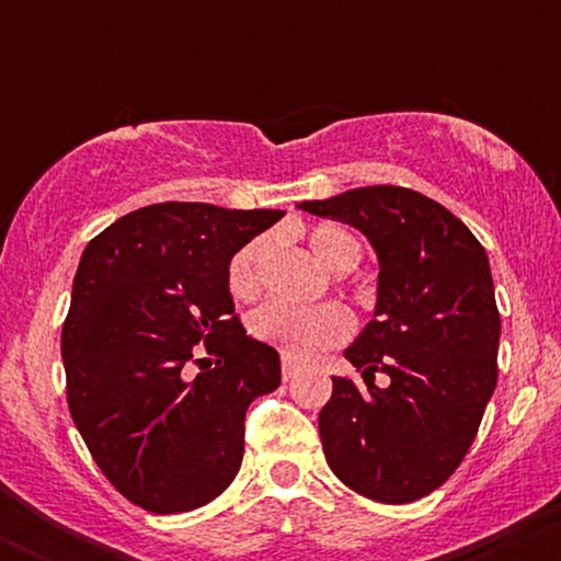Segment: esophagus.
<instances>
[{"mask_svg": "<svg viewBox=\"0 0 561 561\" xmlns=\"http://www.w3.org/2000/svg\"><path fill=\"white\" fill-rule=\"evenodd\" d=\"M300 371V364L295 362V358H289V356H282V379H293L295 375H298Z\"/></svg>", "mask_w": 561, "mask_h": 561, "instance_id": "obj_1", "label": "esophagus"}]
</instances>
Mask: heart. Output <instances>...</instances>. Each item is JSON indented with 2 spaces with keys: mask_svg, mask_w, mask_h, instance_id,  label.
<instances>
[{
  "mask_svg": "<svg viewBox=\"0 0 561 561\" xmlns=\"http://www.w3.org/2000/svg\"><path fill=\"white\" fill-rule=\"evenodd\" d=\"M313 255L334 272H347L362 259V244L351 231L321 224L308 234ZM266 242L253 240L237 250L229 261L227 285L237 300H253L261 293V255ZM250 332L261 343L274 345L289 358H311L324 347L345 343L353 332V319L345 308L332 306H293L272 300L250 317Z\"/></svg>",
  "mask_w": 561,
  "mask_h": 561,
  "instance_id": "1",
  "label": "heart"
}]
</instances>
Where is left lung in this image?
Wrapping results in <instances>:
<instances>
[{
    "instance_id": "1",
    "label": "left lung",
    "mask_w": 561,
    "mask_h": 561,
    "mask_svg": "<svg viewBox=\"0 0 561 561\" xmlns=\"http://www.w3.org/2000/svg\"><path fill=\"white\" fill-rule=\"evenodd\" d=\"M300 208L364 231L379 259L375 319L345 351L364 382L332 377L319 414L327 465L379 504L420 501L465 461L499 379L485 248L405 186H358Z\"/></svg>"
}]
</instances>
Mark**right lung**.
Segmentation results:
<instances>
[{
	"label": "right lung",
	"instance_id": "add662e5",
	"mask_svg": "<svg viewBox=\"0 0 561 561\" xmlns=\"http://www.w3.org/2000/svg\"><path fill=\"white\" fill-rule=\"evenodd\" d=\"M282 216L158 203L83 250L60 337L68 409L102 474L147 512H192L227 491L244 411L279 388V353L244 332L227 272Z\"/></svg>",
	"mask_w": 561,
	"mask_h": 561
}]
</instances>
